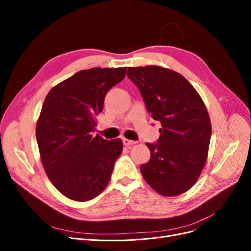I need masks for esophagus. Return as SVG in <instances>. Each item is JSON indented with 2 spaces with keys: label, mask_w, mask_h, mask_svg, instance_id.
Here are the masks:
<instances>
[{
  "label": "esophagus",
  "mask_w": 251,
  "mask_h": 251,
  "mask_svg": "<svg viewBox=\"0 0 251 251\" xmlns=\"http://www.w3.org/2000/svg\"><path fill=\"white\" fill-rule=\"evenodd\" d=\"M123 142H124L125 146H133V144L137 143L134 140H130V139H126V138H123Z\"/></svg>",
  "instance_id": "1"
}]
</instances>
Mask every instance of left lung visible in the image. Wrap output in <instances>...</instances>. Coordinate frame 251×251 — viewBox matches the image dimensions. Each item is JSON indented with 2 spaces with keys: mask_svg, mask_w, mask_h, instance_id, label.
<instances>
[{
  "mask_svg": "<svg viewBox=\"0 0 251 251\" xmlns=\"http://www.w3.org/2000/svg\"><path fill=\"white\" fill-rule=\"evenodd\" d=\"M148 112L161 124L148 163L140 171L155 192L166 197L188 191L206 162L211 137L208 113L200 95L181 74L159 66L127 68Z\"/></svg>",
  "mask_w": 251,
  "mask_h": 251,
  "instance_id": "8db88e82",
  "label": "left lung"
}]
</instances>
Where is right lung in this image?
<instances>
[{
    "label": "right lung",
    "mask_w": 251,
    "mask_h": 251,
    "mask_svg": "<svg viewBox=\"0 0 251 251\" xmlns=\"http://www.w3.org/2000/svg\"><path fill=\"white\" fill-rule=\"evenodd\" d=\"M126 68L81 70L52 88L36 124V140L48 178L74 201L100 195L123 151L121 139L105 140L95 130L109 90L126 76Z\"/></svg>",
    "instance_id": "obj_1"
}]
</instances>
